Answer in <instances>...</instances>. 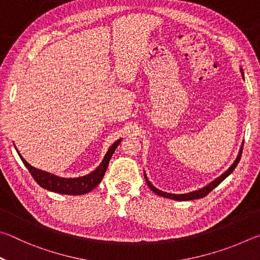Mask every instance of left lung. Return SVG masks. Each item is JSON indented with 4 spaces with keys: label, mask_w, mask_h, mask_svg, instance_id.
<instances>
[{
    "label": "left lung",
    "mask_w": 260,
    "mask_h": 260,
    "mask_svg": "<svg viewBox=\"0 0 260 260\" xmlns=\"http://www.w3.org/2000/svg\"><path fill=\"white\" fill-rule=\"evenodd\" d=\"M241 72H242V77H243V79H244V73H243V70H242V69H241ZM242 150H243V142H242V144H241L240 151H239V153H237L236 159L234 160V162H233V164L230 167H228L227 171H225V172H223L221 175H219L218 178H215L213 181H211L210 183L206 184V186H204L203 188L197 189V190H193V191H190V192H187V193H171V192L161 191L158 188H156L155 186H152V183L149 181L146 172H144V179H146V182L148 184V187L150 188L153 192L157 193V195L161 196V197H165V199H170V200H174V201H191V200H197V199H203V197L208 195V193L211 190H213V189L217 187L218 184L221 183L223 180H225L228 177V175H230L233 172V171L235 170V167L237 166V164H239V161L241 159Z\"/></svg>",
    "instance_id": "left-lung-1"
}]
</instances>
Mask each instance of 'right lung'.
Here are the masks:
<instances>
[{
	"label": "right lung",
	"mask_w": 260,
	"mask_h": 260,
	"mask_svg": "<svg viewBox=\"0 0 260 260\" xmlns=\"http://www.w3.org/2000/svg\"><path fill=\"white\" fill-rule=\"evenodd\" d=\"M121 140L122 139L117 140L116 142L109 148V150L105 153L103 160L101 161V164L96 167L93 172L78 178H61L49 172H46V171L35 169V167L29 165L28 162L24 159L23 156L20 155L18 150H17V148L16 150L18 152L20 159L23 160L26 169L29 171V173L32 174V177L34 178L35 181L38 182L39 186L47 189V190L64 193V195H83V193H87L93 190V189L95 187H98V184L102 181L105 171L108 169L109 161L111 159L114 150H116L118 146H119Z\"/></svg>",
	"instance_id": "right-lung-1"
}]
</instances>
